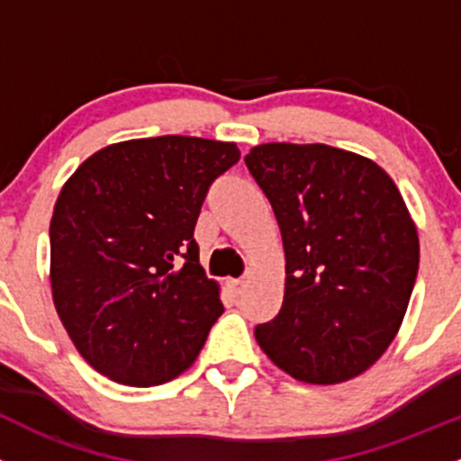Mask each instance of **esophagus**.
<instances>
[{"label":"esophagus","mask_w":461,"mask_h":461,"mask_svg":"<svg viewBox=\"0 0 461 461\" xmlns=\"http://www.w3.org/2000/svg\"><path fill=\"white\" fill-rule=\"evenodd\" d=\"M245 288V281L243 279H227V290H230L234 297H239Z\"/></svg>","instance_id":"esophagus-1"}]
</instances>
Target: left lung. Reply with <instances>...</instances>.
<instances>
[{"instance_id": "8db88e82", "label": "left lung", "mask_w": 461, "mask_h": 461, "mask_svg": "<svg viewBox=\"0 0 461 461\" xmlns=\"http://www.w3.org/2000/svg\"><path fill=\"white\" fill-rule=\"evenodd\" d=\"M245 164L270 200L285 252L275 320L254 329L293 378L335 385L394 339L419 272V236L376 162L326 144H261Z\"/></svg>"}]
</instances>
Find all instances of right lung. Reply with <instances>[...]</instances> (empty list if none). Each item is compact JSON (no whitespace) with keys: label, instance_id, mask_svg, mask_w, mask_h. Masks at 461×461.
<instances>
[{"label":"right lung","instance_id":"right-lung-1","mask_svg":"<svg viewBox=\"0 0 461 461\" xmlns=\"http://www.w3.org/2000/svg\"><path fill=\"white\" fill-rule=\"evenodd\" d=\"M236 144L164 135L101 149L53 207V303L78 354L122 385L168 383L221 317L194 239L209 186Z\"/></svg>","mask_w":461,"mask_h":461}]
</instances>
